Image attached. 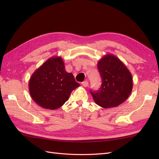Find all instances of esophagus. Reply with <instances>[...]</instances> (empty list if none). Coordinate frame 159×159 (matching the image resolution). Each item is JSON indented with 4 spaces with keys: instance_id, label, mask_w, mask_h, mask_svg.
Segmentation results:
<instances>
[{
    "instance_id": "obj_1",
    "label": "esophagus",
    "mask_w": 159,
    "mask_h": 159,
    "mask_svg": "<svg viewBox=\"0 0 159 159\" xmlns=\"http://www.w3.org/2000/svg\"><path fill=\"white\" fill-rule=\"evenodd\" d=\"M82 85L84 86V87H88V81H83Z\"/></svg>"
}]
</instances>
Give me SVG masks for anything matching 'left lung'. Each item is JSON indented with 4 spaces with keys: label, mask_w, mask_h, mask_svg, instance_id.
I'll return each instance as SVG.
<instances>
[{
    "label": "left lung",
    "mask_w": 159,
    "mask_h": 159,
    "mask_svg": "<svg viewBox=\"0 0 159 159\" xmlns=\"http://www.w3.org/2000/svg\"><path fill=\"white\" fill-rule=\"evenodd\" d=\"M102 84L98 91H90L96 104L103 108L117 107L123 103L133 89L131 72L117 56L107 54L98 63Z\"/></svg>",
    "instance_id": "8db88e82"
}]
</instances>
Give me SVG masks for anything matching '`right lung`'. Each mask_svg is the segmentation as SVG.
I'll list each match as a JSON object with an SVG mask.
<instances>
[{"label":"right lung","mask_w":159,"mask_h":159,"mask_svg":"<svg viewBox=\"0 0 159 159\" xmlns=\"http://www.w3.org/2000/svg\"><path fill=\"white\" fill-rule=\"evenodd\" d=\"M80 85L73 74L66 71L60 56L47 60L32 74L28 82L32 99L40 107L50 110L61 107Z\"/></svg>","instance_id":"right-lung-1"}]
</instances>
